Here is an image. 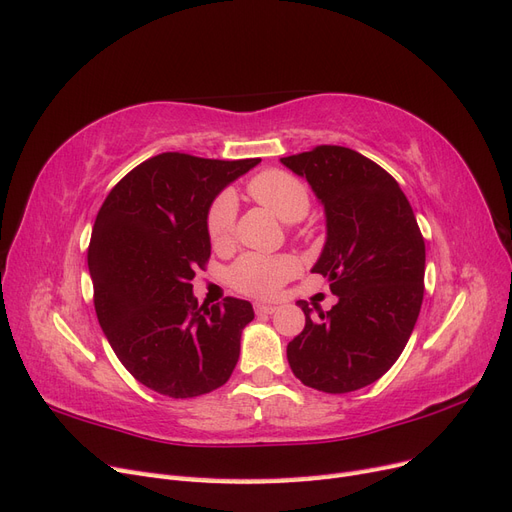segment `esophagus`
Here are the masks:
<instances>
[{
    "instance_id": "obj_1",
    "label": "esophagus",
    "mask_w": 512,
    "mask_h": 512,
    "mask_svg": "<svg viewBox=\"0 0 512 512\" xmlns=\"http://www.w3.org/2000/svg\"><path fill=\"white\" fill-rule=\"evenodd\" d=\"M254 309H256L258 316H269V314H275L277 307H275V305H269V303H256Z\"/></svg>"
}]
</instances>
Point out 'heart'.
I'll use <instances>...</instances> for the list:
<instances>
[{"label": "heart", "mask_w": 512, "mask_h": 512, "mask_svg": "<svg viewBox=\"0 0 512 512\" xmlns=\"http://www.w3.org/2000/svg\"><path fill=\"white\" fill-rule=\"evenodd\" d=\"M247 192L258 205L267 207L282 222H299L309 211V192L305 183L286 170H262L250 183ZM237 200L230 192L213 198L207 211V235L213 247H226L235 237ZM299 273V262L288 254H256L247 252L232 262L228 269V284L250 297H275L282 286Z\"/></svg>", "instance_id": "obj_1"}]
</instances>
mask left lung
<instances>
[{
	"label": "left lung",
	"instance_id": "8db88e82",
	"mask_svg": "<svg viewBox=\"0 0 512 512\" xmlns=\"http://www.w3.org/2000/svg\"><path fill=\"white\" fill-rule=\"evenodd\" d=\"M324 207L327 241L314 273L329 277L337 303L288 344L292 374L322 393L376 382L404 352L423 303L425 241L399 183L348 147L320 145L282 158Z\"/></svg>",
	"mask_w": 512,
	"mask_h": 512
}]
</instances>
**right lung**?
<instances>
[{
    "mask_svg": "<svg viewBox=\"0 0 512 512\" xmlns=\"http://www.w3.org/2000/svg\"><path fill=\"white\" fill-rule=\"evenodd\" d=\"M258 162L160 153L130 170L98 211L87 252L98 322L121 365L160 395L211 393L239 361L252 303L198 305L192 280L211 256L209 205Z\"/></svg>",
    "mask_w": 512,
    "mask_h": 512,
    "instance_id": "right-lung-1",
    "label": "right lung"
}]
</instances>
